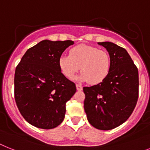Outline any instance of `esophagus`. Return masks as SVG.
I'll return each mask as SVG.
<instances>
[{"label":"esophagus","instance_id":"esophagus-1","mask_svg":"<svg viewBox=\"0 0 150 150\" xmlns=\"http://www.w3.org/2000/svg\"><path fill=\"white\" fill-rule=\"evenodd\" d=\"M76 88H77L78 91H81L82 90V86L81 85L76 84Z\"/></svg>","mask_w":150,"mask_h":150}]
</instances>
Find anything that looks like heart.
Returning a JSON list of instances; mask_svg holds the SVG:
<instances>
[{"instance_id":"obj_1","label":"heart","mask_w":150,"mask_h":150,"mask_svg":"<svg viewBox=\"0 0 150 150\" xmlns=\"http://www.w3.org/2000/svg\"><path fill=\"white\" fill-rule=\"evenodd\" d=\"M110 57L104 50L88 45H78L71 48L69 56H61L59 66L67 79H73L80 67V79L97 85L108 76L110 69Z\"/></svg>"}]
</instances>
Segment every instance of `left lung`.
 I'll return each mask as SVG.
<instances>
[{"mask_svg": "<svg viewBox=\"0 0 150 150\" xmlns=\"http://www.w3.org/2000/svg\"><path fill=\"white\" fill-rule=\"evenodd\" d=\"M109 52L110 69L104 81L84 87V108L94 127L109 130L131 115L139 97L138 69L124 48L110 42H98Z\"/></svg>", "mask_w": 150, "mask_h": 150, "instance_id": "1", "label": "left lung"}]
</instances>
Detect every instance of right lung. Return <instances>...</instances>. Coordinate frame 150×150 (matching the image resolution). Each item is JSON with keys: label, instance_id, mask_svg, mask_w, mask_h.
<instances>
[{"label": "right lung", "instance_id": "obj_1", "mask_svg": "<svg viewBox=\"0 0 150 150\" xmlns=\"http://www.w3.org/2000/svg\"><path fill=\"white\" fill-rule=\"evenodd\" d=\"M71 40H42L30 48L15 70L14 98L20 113L31 125L52 129L65 118V104L76 91L65 77L59 59Z\"/></svg>", "mask_w": 150, "mask_h": 150}]
</instances>
